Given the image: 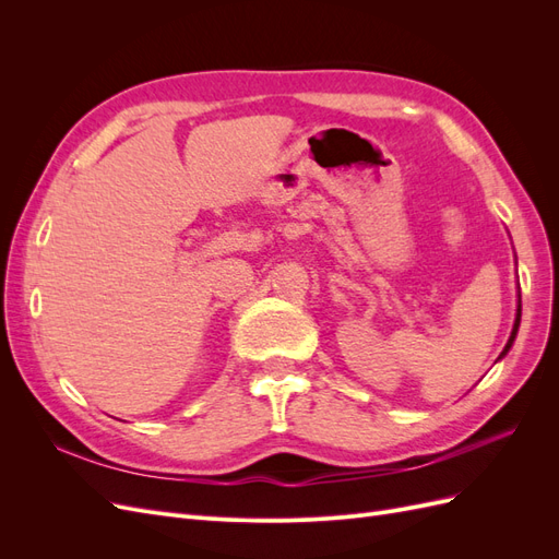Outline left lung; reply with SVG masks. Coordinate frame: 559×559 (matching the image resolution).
Segmentation results:
<instances>
[{
    "label": "left lung",
    "mask_w": 559,
    "mask_h": 559,
    "mask_svg": "<svg viewBox=\"0 0 559 559\" xmlns=\"http://www.w3.org/2000/svg\"><path fill=\"white\" fill-rule=\"evenodd\" d=\"M520 314H522V310H520V306H518V317H515V324H513V333H511V337H509V343H506V347H503V352H501V357L506 352L511 349V345H513V341H515V335H518V326H520Z\"/></svg>",
    "instance_id": "8db88e82"
}]
</instances>
